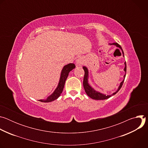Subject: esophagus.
<instances>
[{
  "label": "esophagus",
  "instance_id": "34e87169",
  "mask_svg": "<svg viewBox=\"0 0 148 148\" xmlns=\"http://www.w3.org/2000/svg\"><path fill=\"white\" fill-rule=\"evenodd\" d=\"M76 64H77V66H81L82 64H83V61L82 60L81 58H78L77 59V61H76Z\"/></svg>",
  "mask_w": 148,
  "mask_h": 148
}]
</instances>
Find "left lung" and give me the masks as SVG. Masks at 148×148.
I'll return each mask as SVG.
<instances>
[{
    "instance_id": "obj_1",
    "label": "left lung",
    "mask_w": 148,
    "mask_h": 148,
    "mask_svg": "<svg viewBox=\"0 0 148 148\" xmlns=\"http://www.w3.org/2000/svg\"><path fill=\"white\" fill-rule=\"evenodd\" d=\"M110 45H114L116 47L119 48L121 50H122V53L123 54V56L124 57V53L123 51V50L121 47V46L120 45H119L117 43H110ZM125 64V68L123 69L124 71L125 72V74L123 76V79L122 80V81L119 84V86L118 87V90L114 92L113 94H112L111 95H106V94H104L102 93H101L100 92H98L96 90H94V88H92L90 84L88 83V69L86 67V66H84L82 67L84 72H85V74H84V80H83V86L84 88V90H85V91L86 92V94H87V95L88 97H90L91 98L93 99H96V100H103V99H106L109 98L110 97H111V96L116 94L119 91V90L121 88L122 85H123V83L126 76V62H124Z\"/></svg>"
}]
</instances>
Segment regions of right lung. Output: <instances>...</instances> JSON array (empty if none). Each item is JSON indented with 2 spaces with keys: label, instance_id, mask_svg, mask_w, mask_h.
<instances>
[{
  "label": "right lung",
  "instance_id": "1",
  "mask_svg": "<svg viewBox=\"0 0 148 148\" xmlns=\"http://www.w3.org/2000/svg\"><path fill=\"white\" fill-rule=\"evenodd\" d=\"M75 67V66L74 64H73V63H70V64L64 66V67L62 68L61 72L60 78L58 84V86L56 88V90H54V91L50 95H49L46 99H40L39 101L40 102H50L57 99L60 96L62 92L66 81L69 76V73L72 70H73Z\"/></svg>",
  "mask_w": 148,
  "mask_h": 148
}]
</instances>
